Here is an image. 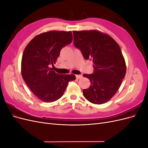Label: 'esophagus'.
Masks as SVG:
<instances>
[{
    "instance_id": "obj_1",
    "label": "esophagus",
    "mask_w": 148,
    "mask_h": 148,
    "mask_svg": "<svg viewBox=\"0 0 148 148\" xmlns=\"http://www.w3.org/2000/svg\"><path fill=\"white\" fill-rule=\"evenodd\" d=\"M76 78H77V79H80L82 78V75H76Z\"/></svg>"
}]
</instances>
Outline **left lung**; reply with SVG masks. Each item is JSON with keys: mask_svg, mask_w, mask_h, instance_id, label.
Masks as SVG:
<instances>
[{"mask_svg": "<svg viewBox=\"0 0 148 148\" xmlns=\"http://www.w3.org/2000/svg\"><path fill=\"white\" fill-rule=\"evenodd\" d=\"M73 44L85 60L93 62L92 74H84L91 82L83 91L95 104L109 101L120 88L126 73V64L119 44L110 36L96 30L73 31Z\"/></svg>", "mask_w": 148, "mask_h": 148, "instance_id": "8db88e82", "label": "left lung"}]
</instances>
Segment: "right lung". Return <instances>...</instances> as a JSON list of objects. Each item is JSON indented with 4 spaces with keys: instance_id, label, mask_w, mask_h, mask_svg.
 Listing matches in <instances>:
<instances>
[{
    "instance_id": "1",
    "label": "right lung",
    "mask_w": 148,
    "mask_h": 148,
    "mask_svg": "<svg viewBox=\"0 0 148 148\" xmlns=\"http://www.w3.org/2000/svg\"><path fill=\"white\" fill-rule=\"evenodd\" d=\"M71 31H51L34 37L25 47L21 59V75L34 95L43 102L62 96L74 75H60L49 66L56 64L62 47L72 41Z\"/></svg>"
}]
</instances>
